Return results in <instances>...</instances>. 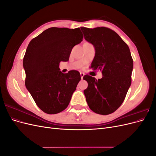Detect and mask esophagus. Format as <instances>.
<instances>
[{
	"label": "esophagus",
	"mask_w": 156,
	"mask_h": 156,
	"mask_svg": "<svg viewBox=\"0 0 156 156\" xmlns=\"http://www.w3.org/2000/svg\"><path fill=\"white\" fill-rule=\"evenodd\" d=\"M80 74H81V79H83V77H84V74L83 73H81Z\"/></svg>",
	"instance_id": "1"
}]
</instances>
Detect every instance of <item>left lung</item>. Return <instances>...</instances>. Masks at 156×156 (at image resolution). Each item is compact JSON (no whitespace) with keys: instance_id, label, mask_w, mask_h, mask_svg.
Returning <instances> with one entry per match:
<instances>
[{"instance_id":"obj_1","label":"left lung","mask_w":156,"mask_h":156,"mask_svg":"<svg viewBox=\"0 0 156 156\" xmlns=\"http://www.w3.org/2000/svg\"><path fill=\"white\" fill-rule=\"evenodd\" d=\"M85 39L95 48L91 64L94 70L100 69L103 77L96 79L89 75L84 90L89 108L98 114L114 112L123 103L131 86L133 68L129 47L115 31L106 27H81Z\"/></svg>"}]
</instances>
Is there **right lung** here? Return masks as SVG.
Instances as JSON below:
<instances>
[{"label": "right lung", "mask_w": 156, "mask_h": 156, "mask_svg": "<svg viewBox=\"0 0 156 156\" xmlns=\"http://www.w3.org/2000/svg\"><path fill=\"white\" fill-rule=\"evenodd\" d=\"M83 38L79 28L51 27L32 39L23 58L25 85L36 105L47 114H56L69 105L81 80L77 71L63 73L61 61L67 62L75 45Z\"/></svg>", "instance_id": "obj_1"}]
</instances>
